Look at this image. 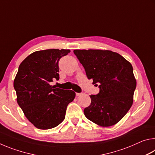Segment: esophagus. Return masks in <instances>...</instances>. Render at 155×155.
Instances as JSON below:
<instances>
[{
  "instance_id": "34e87169",
  "label": "esophagus",
  "mask_w": 155,
  "mask_h": 155,
  "mask_svg": "<svg viewBox=\"0 0 155 155\" xmlns=\"http://www.w3.org/2000/svg\"><path fill=\"white\" fill-rule=\"evenodd\" d=\"M76 95H77V96H79L81 95V93H76Z\"/></svg>"
}]
</instances>
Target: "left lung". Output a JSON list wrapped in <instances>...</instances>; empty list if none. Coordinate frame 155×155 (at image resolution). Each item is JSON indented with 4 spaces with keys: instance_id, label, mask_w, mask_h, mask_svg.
Segmentation results:
<instances>
[{
    "instance_id": "1",
    "label": "left lung",
    "mask_w": 155,
    "mask_h": 155,
    "mask_svg": "<svg viewBox=\"0 0 155 155\" xmlns=\"http://www.w3.org/2000/svg\"><path fill=\"white\" fill-rule=\"evenodd\" d=\"M89 79L100 91L91 95L90 105L84 114L101 127L118 122L132 106L136 79L132 65L117 52L107 50H74Z\"/></svg>"
}]
</instances>
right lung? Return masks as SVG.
Listing matches in <instances>:
<instances>
[{"label":"right lung","instance_id":"right-lung-1","mask_svg":"<svg viewBox=\"0 0 155 155\" xmlns=\"http://www.w3.org/2000/svg\"><path fill=\"white\" fill-rule=\"evenodd\" d=\"M70 50L48 49L33 52L21 63L14 81L17 103L26 117L39 129H50L64 121L68 104L76 94L56 88L59 61Z\"/></svg>","mask_w":155,"mask_h":155}]
</instances>
